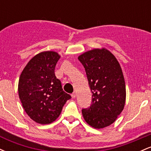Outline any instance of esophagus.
<instances>
[{
  "mask_svg": "<svg viewBox=\"0 0 151 151\" xmlns=\"http://www.w3.org/2000/svg\"><path fill=\"white\" fill-rule=\"evenodd\" d=\"M71 96H72V98H75L76 97V93L75 92H73L72 93V95H71Z\"/></svg>",
  "mask_w": 151,
  "mask_h": 151,
  "instance_id": "esophagus-1",
  "label": "esophagus"
}]
</instances>
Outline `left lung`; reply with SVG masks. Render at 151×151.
<instances>
[{
    "instance_id": "left-lung-1",
    "label": "left lung",
    "mask_w": 151,
    "mask_h": 151,
    "mask_svg": "<svg viewBox=\"0 0 151 151\" xmlns=\"http://www.w3.org/2000/svg\"><path fill=\"white\" fill-rule=\"evenodd\" d=\"M92 92L91 104L81 110L84 120L94 129H103L116 120L124 108L126 85L115 56L105 48L93 49L79 55Z\"/></svg>"
}]
</instances>
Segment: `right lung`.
Listing matches in <instances>:
<instances>
[{
	"instance_id": "right-lung-1",
	"label": "right lung",
	"mask_w": 151,
	"mask_h": 151,
	"mask_svg": "<svg viewBox=\"0 0 151 151\" xmlns=\"http://www.w3.org/2000/svg\"><path fill=\"white\" fill-rule=\"evenodd\" d=\"M60 58L56 52H42L31 59L20 76L19 98L26 114L37 124L55 121L66 101L71 99L55 74Z\"/></svg>"
}]
</instances>
